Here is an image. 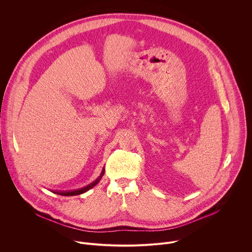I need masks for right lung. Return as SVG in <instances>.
Segmentation results:
<instances>
[{"instance_id": "add662e5", "label": "right lung", "mask_w": 252, "mask_h": 252, "mask_svg": "<svg viewBox=\"0 0 252 252\" xmlns=\"http://www.w3.org/2000/svg\"><path fill=\"white\" fill-rule=\"evenodd\" d=\"M103 173H104V169H102V171H101L100 175L95 179V181H94V183H92V184H90L89 186H87V187H85V188H82V189H80L70 190V191H57V190H55V191H53V192L58 193V194H60V195H63V196H73V195H79V194H82V193H84V192H86V191L90 190L91 189H93L94 186H96V185L98 184V182H99L100 179H101V177H102Z\"/></svg>"}]
</instances>
